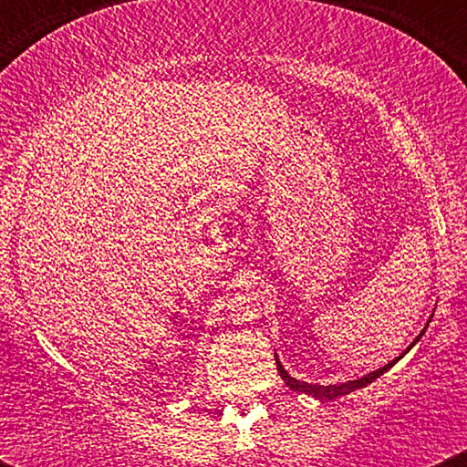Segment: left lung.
I'll return each mask as SVG.
<instances>
[{"label":"left lung","instance_id":"1","mask_svg":"<svg viewBox=\"0 0 467 467\" xmlns=\"http://www.w3.org/2000/svg\"><path fill=\"white\" fill-rule=\"evenodd\" d=\"M423 334V331H421ZM420 334V336H421ZM420 336H417V340H420ZM415 340V342H417ZM415 342H412V345H415ZM410 345V347H412ZM409 347V349H410ZM406 349V351H409ZM404 351V353H406ZM404 353H401V356H404ZM400 356V358H401ZM400 358H395L393 362H389L387 367H382V368H378V371H373V373H368V375H364V378H360V379H349V382H345V384H331V387H320V384H307V382H301V379H296V378H292V375H289L285 368H283V364L278 362V358L275 356V360H276V368H278V373H281V378H283V382L287 384L289 389L292 390H298V393H307V395H314V398H318V400H336V398H342V395H347V393H353V390H358V389H364L367 387V384H371L373 379H378L379 375H384L389 371L390 367H393L395 362L400 360Z\"/></svg>","mask_w":467,"mask_h":467}]
</instances>
